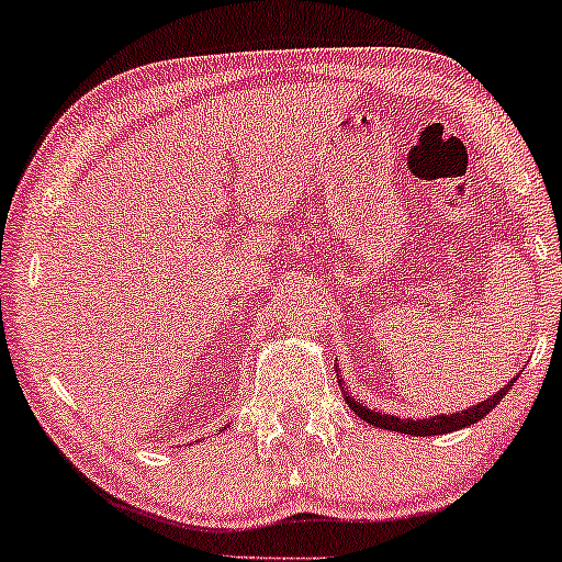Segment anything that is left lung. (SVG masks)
<instances>
[{"label":"left lung","mask_w":562,"mask_h":562,"mask_svg":"<svg viewBox=\"0 0 562 562\" xmlns=\"http://www.w3.org/2000/svg\"><path fill=\"white\" fill-rule=\"evenodd\" d=\"M339 384H342V382H339ZM513 384H515V380H509V384H504L499 393L491 395V398H485L483 403H477V406L464 408V412H459V414H443V417H430V419L390 417V414L374 412V408H366L361 401L350 398V395H348V403H350L352 412H356L363 422H369V425L384 427V430H393V432H406V435H417V438H425V435L453 432V430H462V427L481 422L485 414H491V408L499 406V401L504 398V395H507V390L513 387Z\"/></svg>","instance_id":"1"}]
</instances>
